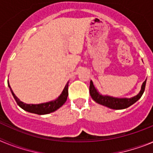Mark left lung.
I'll return each instance as SVG.
<instances>
[{
    "mask_svg": "<svg viewBox=\"0 0 153 153\" xmlns=\"http://www.w3.org/2000/svg\"><path fill=\"white\" fill-rule=\"evenodd\" d=\"M146 83V79L142 84L140 93L135 97H132L131 98H118V97H113L107 95H102L94 86L93 81L90 80V94L93 100L100 105L106 106L109 109H123L132 106V104H134L141 98L143 93L145 91Z\"/></svg>",
    "mask_w": 153,
    "mask_h": 153,
    "instance_id": "left-lung-1",
    "label": "left lung"
}]
</instances>
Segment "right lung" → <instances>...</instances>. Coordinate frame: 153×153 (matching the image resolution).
<instances>
[{
    "instance_id": "1",
    "label": "right lung",
    "mask_w": 153,
    "mask_h": 153,
    "mask_svg": "<svg viewBox=\"0 0 153 153\" xmlns=\"http://www.w3.org/2000/svg\"><path fill=\"white\" fill-rule=\"evenodd\" d=\"M68 86L69 82H67V83L65 86L64 89L62 91L61 94L56 100H51L49 101V102H43V103L40 104H27L21 101L16 97V95L13 93V90H12L11 87H10V84L8 83V86L10 88V92H11L13 98H14V100L17 102V105L21 108H22L23 109H24L25 111L38 115L48 114V113L56 111L59 108L61 107L63 104L65 103V102L67 101V97H68Z\"/></svg>"
}]
</instances>
